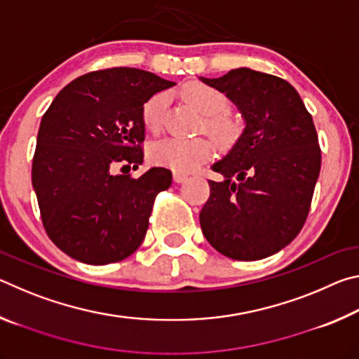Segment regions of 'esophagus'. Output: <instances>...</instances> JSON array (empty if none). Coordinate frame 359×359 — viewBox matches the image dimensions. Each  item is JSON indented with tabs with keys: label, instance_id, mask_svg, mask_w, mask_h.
Segmentation results:
<instances>
[{
	"label": "esophagus",
	"instance_id": "34e87169",
	"mask_svg": "<svg viewBox=\"0 0 359 359\" xmlns=\"http://www.w3.org/2000/svg\"><path fill=\"white\" fill-rule=\"evenodd\" d=\"M188 179L187 174H182V172H174V180L177 182V184H182V182H185Z\"/></svg>",
	"mask_w": 359,
	"mask_h": 359
}]
</instances>
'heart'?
I'll return each instance as SVG.
<instances>
[{"label": "heart", "instance_id": "b5f03b06", "mask_svg": "<svg viewBox=\"0 0 359 359\" xmlns=\"http://www.w3.org/2000/svg\"><path fill=\"white\" fill-rule=\"evenodd\" d=\"M182 96L204 115V130L214 139L218 147L228 149L234 145L241 136V125L226 114L229 102L224 93L208 83L190 82L182 88ZM166 106V93H156L144 104L142 121L150 133L161 130ZM212 151H214V145L205 137H166L150 145L149 156L155 165L177 172H190L208 161L212 156Z\"/></svg>", "mask_w": 359, "mask_h": 359}]
</instances>
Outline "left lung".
Listing matches in <instances>:
<instances>
[{
  "label": "left lung",
  "instance_id": "1",
  "mask_svg": "<svg viewBox=\"0 0 359 359\" xmlns=\"http://www.w3.org/2000/svg\"><path fill=\"white\" fill-rule=\"evenodd\" d=\"M234 102L245 128L223 160L222 182L199 214L203 234L217 252L255 261L287 247L302 229L321 166L312 115L287 81L248 68L201 77Z\"/></svg>",
  "mask_w": 359,
  "mask_h": 359
}]
</instances>
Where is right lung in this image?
<instances>
[{
    "label": "right lung",
    "mask_w": 359,
    "mask_h": 359,
    "mask_svg": "<svg viewBox=\"0 0 359 359\" xmlns=\"http://www.w3.org/2000/svg\"><path fill=\"white\" fill-rule=\"evenodd\" d=\"M172 85L136 68L93 71L66 85L42 115L32 182L47 236L71 258L117 263L142 244L172 174L151 168L135 179L112 168L141 165L144 104Z\"/></svg>",
    "instance_id": "right-lung-1"
}]
</instances>
